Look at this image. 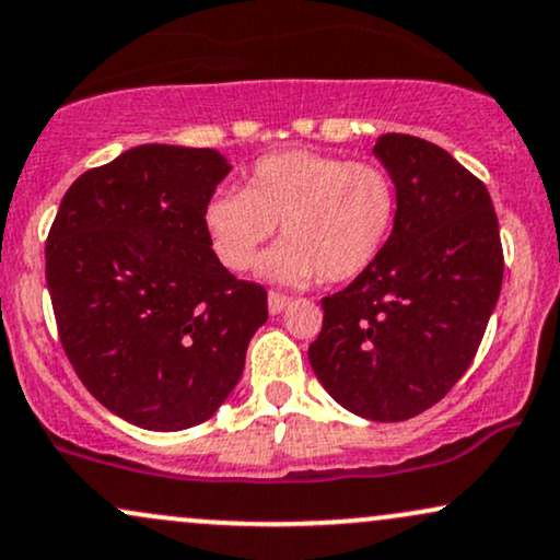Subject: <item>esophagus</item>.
I'll return each instance as SVG.
<instances>
[{"label": "esophagus", "mask_w": 560, "mask_h": 560, "mask_svg": "<svg viewBox=\"0 0 560 560\" xmlns=\"http://www.w3.org/2000/svg\"><path fill=\"white\" fill-rule=\"evenodd\" d=\"M292 298H287V294L281 292H268V310H271V315H279L281 310H284Z\"/></svg>", "instance_id": "1"}]
</instances>
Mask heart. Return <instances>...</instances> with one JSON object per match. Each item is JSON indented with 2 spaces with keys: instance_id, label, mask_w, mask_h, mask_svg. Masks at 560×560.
<instances>
[{
  "instance_id": "b5f03b06",
  "label": "heart",
  "mask_w": 560,
  "mask_h": 560,
  "mask_svg": "<svg viewBox=\"0 0 560 560\" xmlns=\"http://www.w3.org/2000/svg\"><path fill=\"white\" fill-rule=\"evenodd\" d=\"M396 215L399 190L383 164L289 148L255 161L242 190L215 192L203 224L229 271L250 268L279 224L284 242L260 262L268 279L345 284L381 258Z\"/></svg>"
}]
</instances>
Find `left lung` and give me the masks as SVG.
<instances>
[{"label":"left lung","instance_id":"8db88e82","mask_svg":"<svg viewBox=\"0 0 560 560\" xmlns=\"http://www.w3.org/2000/svg\"><path fill=\"white\" fill-rule=\"evenodd\" d=\"M373 151L399 190L394 234L365 273L320 300L307 357L349 412L401 422L472 365L501 294L503 247L488 187L448 151L399 132Z\"/></svg>","mask_w":560,"mask_h":560}]
</instances>
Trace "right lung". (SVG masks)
I'll return each instance as SVG.
<instances>
[{
	"mask_svg": "<svg viewBox=\"0 0 560 560\" xmlns=\"http://www.w3.org/2000/svg\"><path fill=\"white\" fill-rule=\"evenodd\" d=\"M229 164L211 148L138 145L72 182L46 237L67 360L132 425H200L237 386L268 294L221 266L203 211Z\"/></svg>",
	"mask_w": 560,
	"mask_h": 560,
	"instance_id": "right-lung-1",
	"label": "right lung"
}]
</instances>
